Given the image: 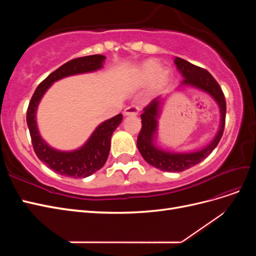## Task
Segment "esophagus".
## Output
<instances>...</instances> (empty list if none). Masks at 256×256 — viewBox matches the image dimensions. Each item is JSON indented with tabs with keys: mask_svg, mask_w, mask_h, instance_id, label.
I'll list each match as a JSON object with an SVG mask.
<instances>
[{
	"mask_svg": "<svg viewBox=\"0 0 256 256\" xmlns=\"http://www.w3.org/2000/svg\"><path fill=\"white\" fill-rule=\"evenodd\" d=\"M138 113V108L136 106H131L126 108L125 110H124V115L125 116H136Z\"/></svg>",
	"mask_w": 256,
	"mask_h": 256,
	"instance_id": "34e87169",
	"label": "esophagus"
}]
</instances>
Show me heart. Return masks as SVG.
<instances>
[{"label":"heart","mask_w":256,"mask_h":256,"mask_svg":"<svg viewBox=\"0 0 256 256\" xmlns=\"http://www.w3.org/2000/svg\"><path fill=\"white\" fill-rule=\"evenodd\" d=\"M171 80L172 74L170 69H161V65L157 60H146L138 68L134 84L136 88H145L148 85L147 96L152 97L164 92Z\"/></svg>","instance_id":"1"}]
</instances>
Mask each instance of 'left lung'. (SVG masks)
Segmentation results:
<instances>
[{
	"label": "left lung",
	"instance_id": "obj_1",
	"mask_svg": "<svg viewBox=\"0 0 256 256\" xmlns=\"http://www.w3.org/2000/svg\"><path fill=\"white\" fill-rule=\"evenodd\" d=\"M174 63L178 72L182 76L178 90L191 88L202 90L210 96L219 106L220 125L212 140L205 147L193 152H174L164 150L158 146V127L166 97H157L147 106L141 114L142 128L138 136L136 146L144 160L150 166L166 172H182L198 164L210 154L221 140L226 124V104L223 92L214 76L203 68L193 65L180 58H175Z\"/></svg>",
	"mask_w": 256,
	"mask_h": 256
}]
</instances>
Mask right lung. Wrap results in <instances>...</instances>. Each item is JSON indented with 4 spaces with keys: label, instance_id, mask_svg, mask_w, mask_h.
<instances>
[{
    "label": "right lung",
    "instance_id": "right-lung-1",
    "mask_svg": "<svg viewBox=\"0 0 256 256\" xmlns=\"http://www.w3.org/2000/svg\"><path fill=\"white\" fill-rule=\"evenodd\" d=\"M104 56L95 54L67 62L38 85L30 99L26 113V122L34 150L38 159L58 174L72 178H84L102 168L109 156L111 136L122 122V114L115 115L114 118L99 124L88 141L79 148L60 150L50 146L40 136L36 118L38 104L54 82L70 76L100 70L104 67Z\"/></svg>",
    "mask_w": 256,
    "mask_h": 256
}]
</instances>
